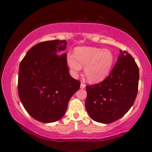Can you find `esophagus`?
Returning <instances> with one entry per match:
<instances>
[{"instance_id":"esophagus-1","label":"esophagus","mask_w":152,"mask_h":152,"mask_svg":"<svg viewBox=\"0 0 152 152\" xmlns=\"http://www.w3.org/2000/svg\"><path fill=\"white\" fill-rule=\"evenodd\" d=\"M85 87H86V85L84 83H81L80 84V88L81 89H83V88H85Z\"/></svg>"}]
</instances>
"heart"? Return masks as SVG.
I'll use <instances>...</instances> for the list:
<instances>
[{"label": "heart", "mask_w": 152, "mask_h": 152, "mask_svg": "<svg viewBox=\"0 0 152 152\" xmlns=\"http://www.w3.org/2000/svg\"><path fill=\"white\" fill-rule=\"evenodd\" d=\"M66 61L72 76L76 77L84 66V73L88 81L97 83L103 80L111 71L115 56L108 49L77 47L74 54L67 53Z\"/></svg>", "instance_id": "b5f03b06"}]
</instances>
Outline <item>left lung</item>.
Here are the masks:
<instances>
[{"label": "left lung", "instance_id": "1", "mask_svg": "<svg viewBox=\"0 0 152 152\" xmlns=\"http://www.w3.org/2000/svg\"><path fill=\"white\" fill-rule=\"evenodd\" d=\"M140 73L127 51L120 55L109 76L99 84L86 86L85 107L95 121L110 123L125 115L135 102Z\"/></svg>", "mask_w": 152, "mask_h": 152}]
</instances>
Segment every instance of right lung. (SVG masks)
<instances>
[{
  "label": "right lung",
  "instance_id": "right-lung-1",
  "mask_svg": "<svg viewBox=\"0 0 152 152\" xmlns=\"http://www.w3.org/2000/svg\"><path fill=\"white\" fill-rule=\"evenodd\" d=\"M65 40L37 43L20 61L18 93L25 109L42 123L57 121L64 116L68 102L80 82L72 78L67 66Z\"/></svg>",
  "mask_w": 152,
  "mask_h": 152
}]
</instances>
